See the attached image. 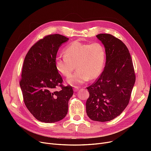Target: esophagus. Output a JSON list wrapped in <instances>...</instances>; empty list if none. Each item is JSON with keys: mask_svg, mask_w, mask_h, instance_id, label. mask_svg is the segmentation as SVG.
Listing matches in <instances>:
<instances>
[{"mask_svg": "<svg viewBox=\"0 0 151 151\" xmlns=\"http://www.w3.org/2000/svg\"><path fill=\"white\" fill-rule=\"evenodd\" d=\"M79 89H80V88H79V87H78V86H75V87H74V89H73V91H74L75 92H76L78 90H79Z\"/></svg>", "mask_w": 151, "mask_h": 151, "instance_id": "esophagus-1", "label": "esophagus"}]
</instances>
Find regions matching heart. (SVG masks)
Wrapping results in <instances>:
<instances>
[{"mask_svg":"<svg viewBox=\"0 0 151 151\" xmlns=\"http://www.w3.org/2000/svg\"><path fill=\"white\" fill-rule=\"evenodd\" d=\"M64 55H58L55 59L57 70L65 77H69L74 70H77L68 80L73 86L80 85L97 78L104 65L105 51L99 43H86L75 41L67 45Z\"/></svg>","mask_w":151,"mask_h":151,"instance_id":"1","label":"heart"}]
</instances>
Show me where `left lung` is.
<instances>
[{
	"label": "left lung",
	"mask_w": 151,
	"mask_h": 151,
	"mask_svg": "<svg viewBox=\"0 0 151 151\" xmlns=\"http://www.w3.org/2000/svg\"><path fill=\"white\" fill-rule=\"evenodd\" d=\"M96 36L105 46L106 65L87 88L86 113L92 121L106 122L119 116L129 105L136 76L130 54L121 40L108 34Z\"/></svg>",
	"instance_id": "obj_1"
}]
</instances>
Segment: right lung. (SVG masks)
<instances>
[{"mask_svg": "<svg viewBox=\"0 0 151 151\" xmlns=\"http://www.w3.org/2000/svg\"><path fill=\"white\" fill-rule=\"evenodd\" d=\"M68 40L60 34L46 35L30 47L24 60L19 81L23 100L40 122H58L67 114L73 91L71 86L62 84L55 59L59 47Z\"/></svg>", "mask_w": 151, "mask_h": 151, "instance_id": "add662e5", "label": "right lung"}]
</instances>
